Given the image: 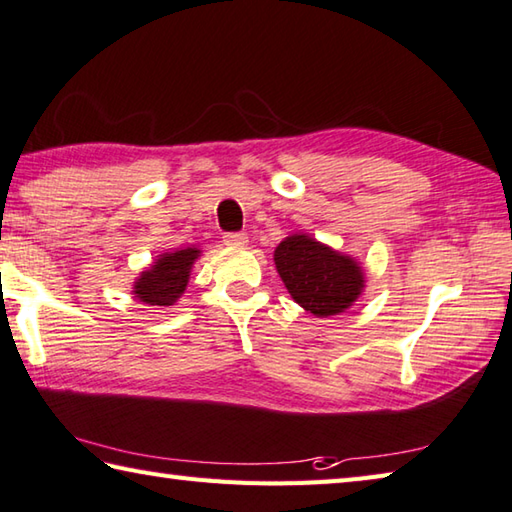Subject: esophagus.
<instances>
[{"label": "esophagus", "instance_id": "esophagus-1", "mask_svg": "<svg viewBox=\"0 0 512 512\" xmlns=\"http://www.w3.org/2000/svg\"><path fill=\"white\" fill-rule=\"evenodd\" d=\"M223 238H225V245H229V247H245L247 245V234H243V231H229V234H225Z\"/></svg>", "mask_w": 512, "mask_h": 512}]
</instances>
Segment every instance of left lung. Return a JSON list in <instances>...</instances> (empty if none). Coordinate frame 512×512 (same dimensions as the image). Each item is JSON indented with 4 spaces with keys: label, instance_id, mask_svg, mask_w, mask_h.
<instances>
[{
    "label": "left lung",
    "instance_id": "obj_1",
    "mask_svg": "<svg viewBox=\"0 0 512 512\" xmlns=\"http://www.w3.org/2000/svg\"><path fill=\"white\" fill-rule=\"evenodd\" d=\"M274 263L294 301L318 318L345 312L361 296L363 269L352 256L334 252L312 236H287Z\"/></svg>",
    "mask_w": 512,
    "mask_h": 512
}]
</instances>
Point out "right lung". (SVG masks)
I'll return each instance as SVG.
<instances>
[{
	"instance_id": "right-lung-1",
	"label": "right lung",
	"mask_w": 512,
	"mask_h": 512,
	"mask_svg": "<svg viewBox=\"0 0 512 512\" xmlns=\"http://www.w3.org/2000/svg\"><path fill=\"white\" fill-rule=\"evenodd\" d=\"M200 256V249L187 247L178 252L162 254L147 272H142L133 285V294L144 305L169 307L185 294L191 267L194 260Z\"/></svg>"
}]
</instances>
